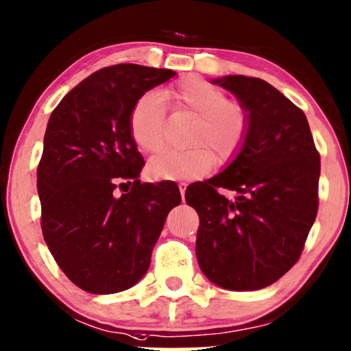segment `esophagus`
<instances>
[{"instance_id":"34e87169","label":"esophagus","mask_w":351,"mask_h":351,"mask_svg":"<svg viewBox=\"0 0 351 351\" xmlns=\"http://www.w3.org/2000/svg\"><path fill=\"white\" fill-rule=\"evenodd\" d=\"M186 182H179V190H180V193H182V197H184L185 195V190H186Z\"/></svg>"}]
</instances>
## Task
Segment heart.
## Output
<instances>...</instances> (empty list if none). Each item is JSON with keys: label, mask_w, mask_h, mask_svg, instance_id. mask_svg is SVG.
<instances>
[{"label": "heart", "mask_w": 351, "mask_h": 351, "mask_svg": "<svg viewBox=\"0 0 351 351\" xmlns=\"http://www.w3.org/2000/svg\"><path fill=\"white\" fill-rule=\"evenodd\" d=\"M165 99L177 112L195 114L189 149H165L149 159L148 174L161 180H193L215 166L229 162L242 149L250 130V116L243 104L227 99L217 85L186 77L171 88ZM166 108L158 93L143 95L130 112V135L143 153H154L165 143Z\"/></svg>", "instance_id": "obj_1"}]
</instances>
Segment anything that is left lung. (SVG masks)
Wrapping results in <instances>:
<instances>
[{"label": "left lung", "mask_w": 351, "mask_h": 351, "mask_svg": "<svg viewBox=\"0 0 351 351\" xmlns=\"http://www.w3.org/2000/svg\"><path fill=\"white\" fill-rule=\"evenodd\" d=\"M211 82L243 104L250 130L229 166L189 185L185 202L199 216V269L222 289L250 292L274 284L298 261L317 215L321 158L304 112L266 80ZM217 188L237 191L236 199Z\"/></svg>", "instance_id": "1"}]
</instances>
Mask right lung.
Here are the masks:
<instances>
[{
    "instance_id": "obj_1",
    "label": "right lung",
    "mask_w": 351,
    "mask_h": 351,
    "mask_svg": "<svg viewBox=\"0 0 351 351\" xmlns=\"http://www.w3.org/2000/svg\"><path fill=\"white\" fill-rule=\"evenodd\" d=\"M174 75L138 64L104 67L49 116L36 171L43 239L85 292L117 293L142 279L167 215L182 202L174 182L138 180L145 161L130 135L135 103Z\"/></svg>"
}]
</instances>
